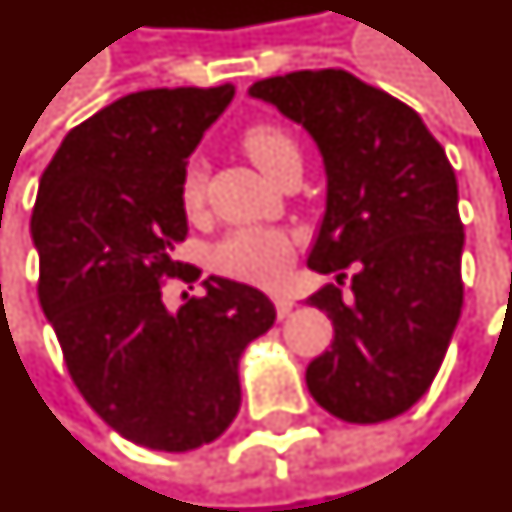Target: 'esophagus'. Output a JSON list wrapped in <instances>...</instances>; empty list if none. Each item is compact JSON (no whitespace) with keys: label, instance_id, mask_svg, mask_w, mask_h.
Wrapping results in <instances>:
<instances>
[{"label":"esophagus","instance_id":"1","mask_svg":"<svg viewBox=\"0 0 512 512\" xmlns=\"http://www.w3.org/2000/svg\"><path fill=\"white\" fill-rule=\"evenodd\" d=\"M274 307H277V316L288 318L293 310V299L291 296H277V299H274Z\"/></svg>","mask_w":512,"mask_h":512}]
</instances>
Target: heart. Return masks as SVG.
<instances>
[{
    "instance_id": "1",
    "label": "heart",
    "mask_w": 512,
    "mask_h": 512,
    "mask_svg": "<svg viewBox=\"0 0 512 512\" xmlns=\"http://www.w3.org/2000/svg\"><path fill=\"white\" fill-rule=\"evenodd\" d=\"M241 146L266 174L268 180H277L282 171L299 163V146L288 132L277 124H252L241 135ZM205 163L191 160L182 171L180 199L188 213H199L205 205ZM296 255V238L282 230L249 227V230L230 232L213 252V263L221 274H230L235 280L255 282V285H280Z\"/></svg>"
}]
</instances>
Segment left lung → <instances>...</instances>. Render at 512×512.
Here are the masks:
<instances>
[{
	"instance_id": "8db88e82",
	"label": "left lung",
	"mask_w": 512,
	"mask_h": 512,
	"mask_svg": "<svg viewBox=\"0 0 512 512\" xmlns=\"http://www.w3.org/2000/svg\"><path fill=\"white\" fill-rule=\"evenodd\" d=\"M249 96L302 124L327 171L307 266L338 285L307 305L332 318L335 341L307 366V388L349 424L388 421L430 391L463 307L455 171L413 107L349 71H291Z\"/></svg>"
}]
</instances>
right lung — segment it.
I'll return each mask as SVG.
<instances>
[{
	"instance_id": "add662e5",
	"label": "right lung",
	"mask_w": 512,
	"mask_h": 512,
	"mask_svg": "<svg viewBox=\"0 0 512 512\" xmlns=\"http://www.w3.org/2000/svg\"><path fill=\"white\" fill-rule=\"evenodd\" d=\"M232 96V85L121 96L63 138L32 210L38 299L71 380L107 427L157 452L199 449L230 427L238 360L277 318L244 282L207 277L180 310L160 288L199 280L174 260L188 235L180 182Z\"/></svg>"
}]
</instances>
